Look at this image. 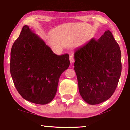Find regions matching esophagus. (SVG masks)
I'll use <instances>...</instances> for the list:
<instances>
[{
  "label": "esophagus",
  "instance_id": "esophagus-1",
  "mask_svg": "<svg viewBox=\"0 0 130 130\" xmlns=\"http://www.w3.org/2000/svg\"><path fill=\"white\" fill-rule=\"evenodd\" d=\"M69 60H70V62L71 64H72L74 62V56H73V54L71 53L70 54L69 56Z\"/></svg>",
  "mask_w": 130,
  "mask_h": 130
}]
</instances>
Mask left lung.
I'll use <instances>...</instances> for the list:
<instances>
[{
    "instance_id": "obj_1",
    "label": "left lung",
    "mask_w": 130,
    "mask_h": 130,
    "mask_svg": "<svg viewBox=\"0 0 130 130\" xmlns=\"http://www.w3.org/2000/svg\"><path fill=\"white\" fill-rule=\"evenodd\" d=\"M74 70L80 95L91 105L105 102L112 96L122 72L119 46L109 30L96 41L92 38L77 48Z\"/></svg>"
}]
</instances>
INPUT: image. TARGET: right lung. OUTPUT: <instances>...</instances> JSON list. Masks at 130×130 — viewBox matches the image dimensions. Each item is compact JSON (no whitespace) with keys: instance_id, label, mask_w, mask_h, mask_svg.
I'll list each match as a JSON object with an SVG mask.
<instances>
[{"instance_id":"add662e5","label":"right lung","mask_w":130,"mask_h":130,"mask_svg":"<svg viewBox=\"0 0 130 130\" xmlns=\"http://www.w3.org/2000/svg\"><path fill=\"white\" fill-rule=\"evenodd\" d=\"M70 65L68 54L57 55L28 26H24L11 50L10 73L25 100L46 104L56 95L59 78Z\"/></svg>"}]
</instances>
